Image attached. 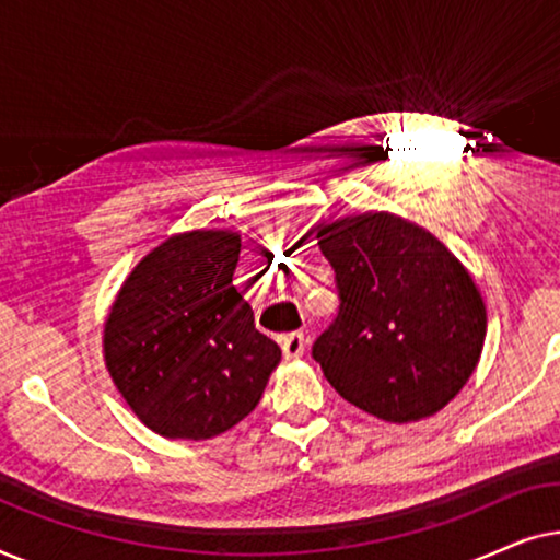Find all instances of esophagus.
I'll return each mask as SVG.
<instances>
[{"instance_id":"esophagus-1","label":"esophagus","mask_w":560,"mask_h":560,"mask_svg":"<svg viewBox=\"0 0 560 560\" xmlns=\"http://www.w3.org/2000/svg\"><path fill=\"white\" fill-rule=\"evenodd\" d=\"M280 347H282V354L285 359H298L303 357L305 351V336L301 331H293V334H285L280 339Z\"/></svg>"}]
</instances>
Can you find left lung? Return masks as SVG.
I'll list each match as a JSON object with an SVG mask.
<instances>
[{"mask_svg":"<svg viewBox=\"0 0 560 560\" xmlns=\"http://www.w3.org/2000/svg\"><path fill=\"white\" fill-rule=\"evenodd\" d=\"M341 308L313 343L343 400L385 423L431 418L477 370L487 308L471 272L433 236L389 211L316 226Z\"/></svg>","mask_w":560,"mask_h":560,"instance_id":"1","label":"left lung"}]
</instances>
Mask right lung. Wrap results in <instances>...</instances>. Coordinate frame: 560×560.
Wrapping results in <instances>:
<instances>
[{"instance_id":"add662e5","label":"right lung","mask_w":560,"mask_h":560,"mask_svg":"<svg viewBox=\"0 0 560 560\" xmlns=\"http://www.w3.org/2000/svg\"><path fill=\"white\" fill-rule=\"evenodd\" d=\"M242 236H167L121 282L104 320V364L125 402L163 439L206 441L257 408L280 347L234 288Z\"/></svg>"}]
</instances>
